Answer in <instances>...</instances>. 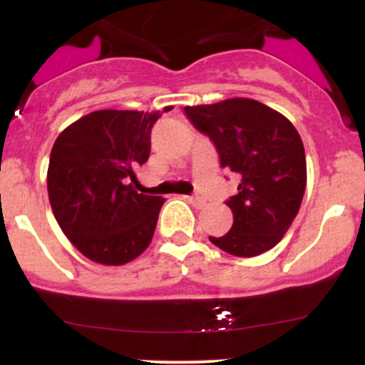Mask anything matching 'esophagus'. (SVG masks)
Segmentation results:
<instances>
[{
  "label": "esophagus",
  "mask_w": 365,
  "mask_h": 365,
  "mask_svg": "<svg viewBox=\"0 0 365 365\" xmlns=\"http://www.w3.org/2000/svg\"><path fill=\"white\" fill-rule=\"evenodd\" d=\"M187 200L190 204H194L195 207H204L206 206V199H202V197H199V195H190V197H187Z\"/></svg>",
  "instance_id": "34e87169"
}]
</instances>
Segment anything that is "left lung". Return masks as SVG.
Listing matches in <instances>:
<instances>
[{
	"mask_svg": "<svg viewBox=\"0 0 365 365\" xmlns=\"http://www.w3.org/2000/svg\"><path fill=\"white\" fill-rule=\"evenodd\" d=\"M183 111L215 144L221 166L240 178L238 192L226 200L233 212L232 230L209 240L237 257L273 249L295 220L307 183L297 128L282 113L245 98Z\"/></svg>",
	"mask_w": 365,
	"mask_h": 365,
	"instance_id": "8db88e82",
	"label": "left lung"
}]
</instances>
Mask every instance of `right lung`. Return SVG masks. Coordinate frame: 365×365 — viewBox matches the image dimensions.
I'll return each instance as SVG.
<instances>
[{
    "mask_svg": "<svg viewBox=\"0 0 365 365\" xmlns=\"http://www.w3.org/2000/svg\"><path fill=\"white\" fill-rule=\"evenodd\" d=\"M165 108V111H170ZM161 113L101 110L54 142L48 194L58 225L91 261L121 266L148 249L165 199L139 194L135 170L150 154Z\"/></svg>",
    "mask_w": 365,
    "mask_h": 365,
    "instance_id": "obj_1",
    "label": "right lung"
}]
</instances>
